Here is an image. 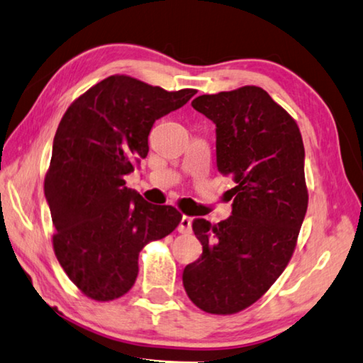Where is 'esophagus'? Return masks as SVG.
<instances>
[{"mask_svg": "<svg viewBox=\"0 0 363 363\" xmlns=\"http://www.w3.org/2000/svg\"><path fill=\"white\" fill-rule=\"evenodd\" d=\"M177 232H179V233H190V232H192V219H190V217H187V216H182L179 225H177Z\"/></svg>", "mask_w": 363, "mask_h": 363, "instance_id": "obj_1", "label": "esophagus"}]
</instances>
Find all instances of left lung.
Wrapping results in <instances>:
<instances>
[{
	"instance_id": "1",
	"label": "left lung",
	"mask_w": 363,
	"mask_h": 363,
	"mask_svg": "<svg viewBox=\"0 0 363 363\" xmlns=\"http://www.w3.org/2000/svg\"><path fill=\"white\" fill-rule=\"evenodd\" d=\"M194 109L216 123L217 169L236 186L232 216L195 219L203 246L184 268L189 298L211 314L252 305L284 272L308 208L305 147L294 118L255 85L201 95Z\"/></svg>"
}]
</instances>
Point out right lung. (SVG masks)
<instances>
[{
	"label": "right lung",
	"instance_id": "1",
	"mask_svg": "<svg viewBox=\"0 0 363 363\" xmlns=\"http://www.w3.org/2000/svg\"><path fill=\"white\" fill-rule=\"evenodd\" d=\"M195 94L116 74L72 101L62 117L44 194L57 230V259L89 298L109 301L127 294L141 249L179 225V211L147 203L125 187L123 177L146 159L157 118Z\"/></svg>",
	"mask_w": 363,
	"mask_h": 363
}]
</instances>
